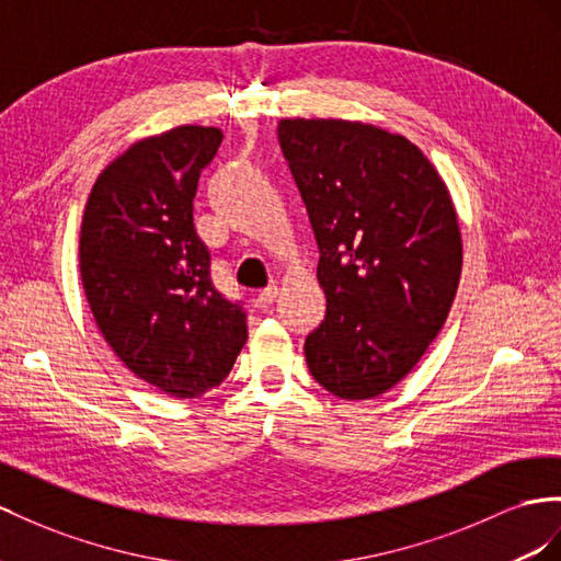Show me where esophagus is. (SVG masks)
I'll use <instances>...</instances> for the list:
<instances>
[{
	"label": "esophagus",
	"mask_w": 561,
	"mask_h": 561,
	"mask_svg": "<svg viewBox=\"0 0 561 561\" xmlns=\"http://www.w3.org/2000/svg\"><path fill=\"white\" fill-rule=\"evenodd\" d=\"M277 294H279L277 286H267V289H263L261 294L255 296V306L261 308V310H267L277 300Z\"/></svg>",
	"instance_id": "obj_1"
}]
</instances>
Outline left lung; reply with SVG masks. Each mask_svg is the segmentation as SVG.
Wrapping results in <instances>:
<instances>
[{"label": "left lung", "instance_id": "left-lung-1", "mask_svg": "<svg viewBox=\"0 0 561 561\" xmlns=\"http://www.w3.org/2000/svg\"><path fill=\"white\" fill-rule=\"evenodd\" d=\"M277 133L327 296L324 320L306 339L308 369L339 398L381 396L448 320L462 275L450 192L420 147L383 127L284 118Z\"/></svg>", "mask_w": 561, "mask_h": 561}]
</instances>
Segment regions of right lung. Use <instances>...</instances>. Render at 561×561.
I'll use <instances>...</instances> for the list:
<instances>
[{
  "label": "right lung",
  "mask_w": 561,
  "mask_h": 561,
  "mask_svg": "<svg viewBox=\"0 0 561 561\" xmlns=\"http://www.w3.org/2000/svg\"><path fill=\"white\" fill-rule=\"evenodd\" d=\"M220 141L201 125L135 141L99 172L82 215L80 277L99 332L172 398L220 386L249 339L247 312L213 286L194 229L201 170Z\"/></svg>",
  "instance_id": "1"
}]
</instances>
